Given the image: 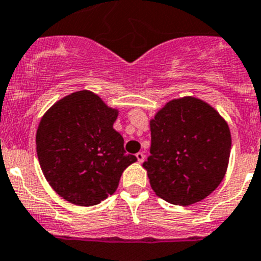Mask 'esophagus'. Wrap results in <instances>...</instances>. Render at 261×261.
I'll list each match as a JSON object with an SVG mask.
<instances>
[{"mask_svg": "<svg viewBox=\"0 0 261 261\" xmlns=\"http://www.w3.org/2000/svg\"><path fill=\"white\" fill-rule=\"evenodd\" d=\"M136 158H138L139 163H143L144 159H145V155H144V153H141V151H139V153L136 154Z\"/></svg>", "mask_w": 261, "mask_h": 261, "instance_id": "esophagus-1", "label": "esophagus"}]
</instances>
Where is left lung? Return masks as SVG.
<instances>
[{
	"instance_id": "left-lung-1",
	"label": "left lung",
	"mask_w": 261,
	"mask_h": 261,
	"mask_svg": "<svg viewBox=\"0 0 261 261\" xmlns=\"http://www.w3.org/2000/svg\"><path fill=\"white\" fill-rule=\"evenodd\" d=\"M150 155L143 167L153 191L176 205L211 195L228 167L231 133L224 118L204 100H169L150 120Z\"/></svg>"
}]
</instances>
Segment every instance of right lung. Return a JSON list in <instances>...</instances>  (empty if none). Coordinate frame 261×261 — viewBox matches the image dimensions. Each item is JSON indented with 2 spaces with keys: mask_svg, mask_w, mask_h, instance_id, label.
Returning <instances> with one entry per match:
<instances>
[{
  "mask_svg": "<svg viewBox=\"0 0 261 261\" xmlns=\"http://www.w3.org/2000/svg\"><path fill=\"white\" fill-rule=\"evenodd\" d=\"M118 111L93 92L80 90L56 102L35 136L40 168L61 198L92 206L115 194L121 174L136 162L113 128Z\"/></svg>",
  "mask_w": 261,
  "mask_h": 261,
  "instance_id": "add662e5",
  "label": "right lung"
}]
</instances>
